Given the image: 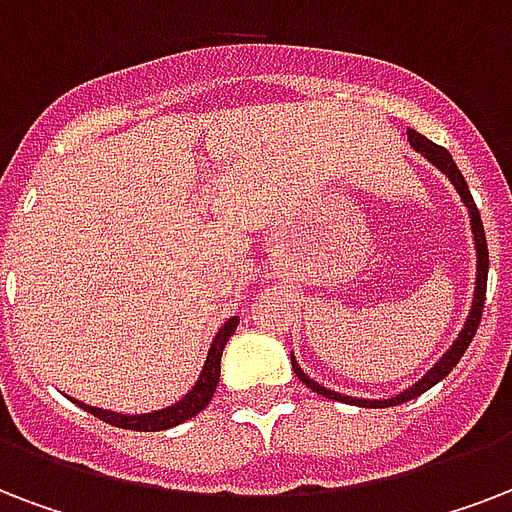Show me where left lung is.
Here are the masks:
<instances>
[{"instance_id":"left-lung-1","label":"left lung","mask_w":512,"mask_h":512,"mask_svg":"<svg viewBox=\"0 0 512 512\" xmlns=\"http://www.w3.org/2000/svg\"><path fill=\"white\" fill-rule=\"evenodd\" d=\"M408 142H411V147L416 152H421L424 158H427L432 166H438L443 174H446L448 179H451V185L456 187V193L462 195V204L467 206V214H470V228H473V241H475V255H478V260H475V292H473V308H470V314H467V319H464V327L462 333H459V338H456L451 346H448V351L440 357L432 368L424 373V376L416 381L413 386H408V389H403L400 395L389 397V400H362V397H349V395H341V392H333V389H327V386H322L319 381H314V378H308L303 370H300L298 360H295V354H290L292 360V370H295V376L303 381V384L311 389V392H317V395L327 397V400H338V403H351V405H362V408H389V405H400V403H408V400H413V397L424 395L427 389H432V386L438 384V381H443V378L451 373V370L456 368V362L462 360V354L467 351V346L473 343L475 333H478V325H481V314H483V300H486V279H489V247H486V230H483V222H481V214H478V206H475L473 195H470V187H467V182H464L462 171L456 169L454 158H451V152L446 150V147H440V144L429 142L427 136L416 134V131H408Z\"/></svg>"}]
</instances>
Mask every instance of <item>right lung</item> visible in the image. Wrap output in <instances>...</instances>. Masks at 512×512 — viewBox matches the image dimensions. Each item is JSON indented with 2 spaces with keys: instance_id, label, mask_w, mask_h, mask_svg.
I'll return each instance as SVG.
<instances>
[{
  "instance_id": "obj_1",
  "label": "right lung",
  "mask_w": 512,
  "mask_h": 512,
  "mask_svg": "<svg viewBox=\"0 0 512 512\" xmlns=\"http://www.w3.org/2000/svg\"><path fill=\"white\" fill-rule=\"evenodd\" d=\"M236 325H239V317H230L228 322L217 330L212 346H209V354H206L204 370H201L198 381H195L193 389H190L182 400H177V403L169 405V408L128 416V413L104 411V408H96V405H85L80 403V400H72V403H77L83 411L93 413L96 419L107 421V424H112V427L134 429V432H161V429L177 427V424H182V421L198 416V413L204 411L206 405H209V400L214 397V389H217V384H220L222 349H225V343H228V338L233 335Z\"/></svg>"
}]
</instances>
